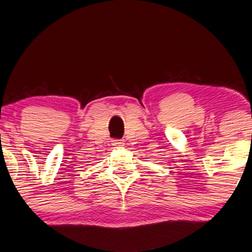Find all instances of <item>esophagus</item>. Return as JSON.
Returning <instances> with one entry per match:
<instances>
[{
  "label": "esophagus",
  "mask_w": 252,
  "mask_h": 252,
  "mask_svg": "<svg viewBox=\"0 0 252 252\" xmlns=\"http://www.w3.org/2000/svg\"><path fill=\"white\" fill-rule=\"evenodd\" d=\"M111 144L112 146L115 147V148H121V147H123V141H121V140H112L111 141Z\"/></svg>",
  "instance_id": "obj_1"
}]
</instances>
